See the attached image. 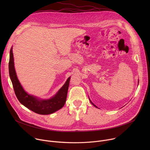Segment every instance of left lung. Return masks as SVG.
<instances>
[{
  "instance_id": "left-lung-1",
  "label": "left lung",
  "mask_w": 150,
  "mask_h": 150,
  "mask_svg": "<svg viewBox=\"0 0 150 150\" xmlns=\"http://www.w3.org/2000/svg\"><path fill=\"white\" fill-rule=\"evenodd\" d=\"M138 83H139V81H138ZM90 102H91V104H93V105H94V106H95V107H96V108H97V106H96V105H94V104H93V103H92V102H91V100H90Z\"/></svg>"
}]
</instances>
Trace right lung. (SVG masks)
Here are the masks:
<instances>
[{"mask_svg": "<svg viewBox=\"0 0 150 150\" xmlns=\"http://www.w3.org/2000/svg\"><path fill=\"white\" fill-rule=\"evenodd\" d=\"M9 72L15 95L19 101L27 108L40 115H50L62 108L67 100L70 77H69L59 91L51 98L39 99L28 94L21 85L15 72L12 47L10 50Z\"/></svg>", "mask_w": 150, "mask_h": 150, "instance_id": "right-lung-1", "label": "right lung"}]
</instances>
